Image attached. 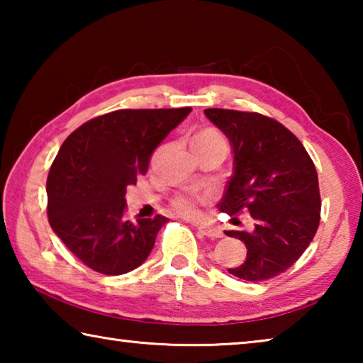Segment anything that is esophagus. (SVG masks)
Returning <instances> with one entry per match:
<instances>
[{
	"label": "esophagus",
	"instance_id": "esophagus-1",
	"mask_svg": "<svg viewBox=\"0 0 363 363\" xmlns=\"http://www.w3.org/2000/svg\"><path fill=\"white\" fill-rule=\"evenodd\" d=\"M199 232L201 235H205L208 238H220L223 237V232H220L219 227H214V225H199L196 227Z\"/></svg>",
	"mask_w": 363,
	"mask_h": 363
}]
</instances>
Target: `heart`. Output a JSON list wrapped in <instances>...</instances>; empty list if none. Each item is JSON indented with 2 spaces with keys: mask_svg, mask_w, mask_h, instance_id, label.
I'll return each mask as SVG.
<instances>
[{
  "mask_svg": "<svg viewBox=\"0 0 363 363\" xmlns=\"http://www.w3.org/2000/svg\"><path fill=\"white\" fill-rule=\"evenodd\" d=\"M192 140H223V138H220L216 131L205 130L196 134ZM203 200L205 196H200L195 194H184V195L176 196L173 201V208L177 213L184 214V216L194 218L199 214V203Z\"/></svg>",
  "mask_w": 363,
  "mask_h": 363,
  "instance_id": "heart-1",
  "label": "heart"
}]
</instances>
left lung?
I'll return each mask as SVG.
<instances>
[{
	"label": "left lung",
	"mask_w": 363,
	"mask_h": 363,
	"mask_svg": "<svg viewBox=\"0 0 363 363\" xmlns=\"http://www.w3.org/2000/svg\"><path fill=\"white\" fill-rule=\"evenodd\" d=\"M206 118L232 145L233 173L219 210L250 211L251 230H227L247 247L242 266L229 274L262 281L299 259L320 223V192L314 163L291 131L255 112L206 108Z\"/></svg>",
	"instance_id": "8db88e82"
}]
</instances>
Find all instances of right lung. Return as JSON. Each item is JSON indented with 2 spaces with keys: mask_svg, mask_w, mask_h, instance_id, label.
Here are the masks:
<instances>
[{
  "mask_svg": "<svg viewBox=\"0 0 363 363\" xmlns=\"http://www.w3.org/2000/svg\"><path fill=\"white\" fill-rule=\"evenodd\" d=\"M190 112L115 110L86 121L60 145L46 182L49 224L96 272L121 275L149 257L168 218L126 220V186L147 173L153 150Z\"/></svg>",
  "mask_w": 363,
  "mask_h": 363,
  "instance_id": "add662e5",
  "label": "right lung"
}]
</instances>
